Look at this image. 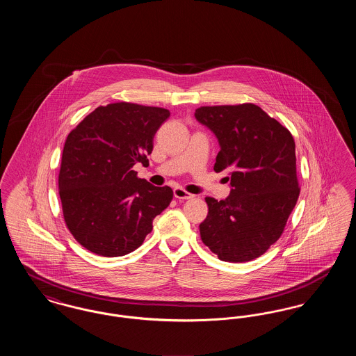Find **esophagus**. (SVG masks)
I'll use <instances>...</instances> for the list:
<instances>
[{
  "mask_svg": "<svg viewBox=\"0 0 356 356\" xmlns=\"http://www.w3.org/2000/svg\"><path fill=\"white\" fill-rule=\"evenodd\" d=\"M173 196L177 199V200H188V199H193V195L186 192V189L183 188H175L173 189Z\"/></svg>",
  "mask_w": 356,
  "mask_h": 356,
  "instance_id": "obj_1",
  "label": "esophagus"
}]
</instances>
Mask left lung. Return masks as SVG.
<instances>
[{
	"mask_svg": "<svg viewBox=\"0 0 356 356\" xmlns=\"http://www.w3.org/2000/svg\"><path fill=\"white\" fill-rule=\"evenodd\" d=\"M195 116L218 137L213 170L232 186L224 200L205 197L202 240L222 261L254 260L282 236L298 202L295 140L252 102L200 106Z\"/></svg>",
	"mask_w": 356,
	"mask_h": 356,
	"instance_id": "1",
	"label": "left lung"
}]
</instances>
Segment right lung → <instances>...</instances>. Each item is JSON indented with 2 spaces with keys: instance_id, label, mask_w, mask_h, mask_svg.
<instances>
[{
  "instance_id": "right-lung-1",
  "label": "right lung",
  "mask_w": 356,
  "mask_h": 356,
  "mask_svg": "<svg viewBox=\"0 0 356 356\" xmlns=\"http://www.w3.org/2000/svg\"><path fill=\"white\" fill-rule=\"evenodd\" d=\"M170 111L134 102L96 108L69 132L58 193L69 232L88 251L116 257L138 248L173 197L170 186L137 177Z\"/></svg>"
}]
</instances>
